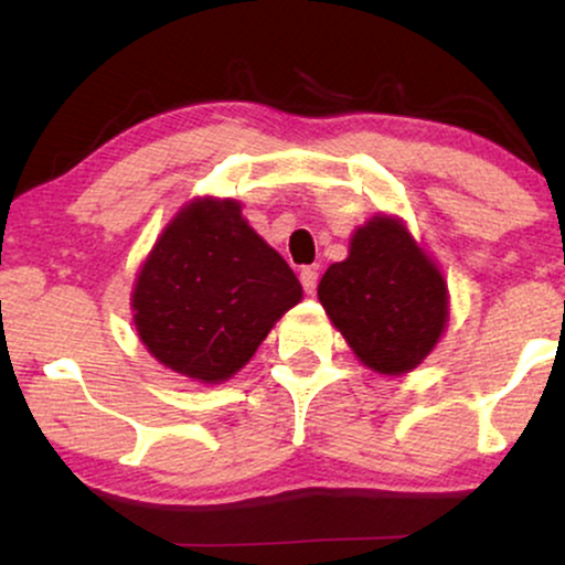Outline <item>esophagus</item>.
<instances>
[{
    "label": "esophagus",
    "instance_id": "obj_1",
    "mask_svg": "<svg viewBox=\"0 0 565 565\" xmlns=\"http://www.w3.org/2000/svg\"><path fill=\"white\" fill-rule=\"evenodd\" d=\"M300 281H302V289L308 291V295H313L316 284H319V270H316V268H302L300 270Z\"/></svg>",
    "mask_w": 565,
    "mask_h": 565
}]
</instances>
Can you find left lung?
I'll list each match as a JSON object with an SVG mask.
<instances>
[{
    "instance_id": "8db88e82",
    "label": "left lung",
    "mask_w": 565,
    "mask_h": 565,
    "mask_svg": "<svg viewBox=\"0 0 565 565\" xmlns=\"http://www.w3.org/2000/svg\"><path fill=\"white\" fill-rule=\"evenodd\" d=\"M319 300L361 364L398 377L417 369L449 327V284L401 217L374 215L329 265Z\"/></svg>"
}]
</instances>
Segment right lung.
<instances>
[{
  "label": "right lung",
  "mask_w": 565,
  "mask_h": 565,
  "mask_svg": "<svg viewBox=\"0 0 565 565\" xmlns=\"http://www.w3.org/2000/svg\"><path fill=\"white\" fill-rule=\"evenodd\" d=\"M300 300L297 276L246 223L242 204L196 196L142 260L129 305L140 342L161 366L220 385Z\"/></svg>",
  "instance_id": "add662e5"
}]
</instances>
